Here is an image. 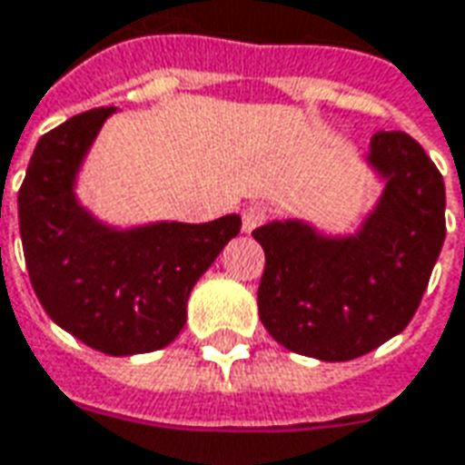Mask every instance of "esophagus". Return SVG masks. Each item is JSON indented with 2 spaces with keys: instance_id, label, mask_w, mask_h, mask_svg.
<instances>
[{
  "instance_id": "1",
  "label": "esophagus",
  "mask_w": 465,
  "mask_h": 465,
  "mask_svg": "<svg viewBox=\"0 0 465 465\" xmlns=\"http://www.w3.org/2000/svg\"><path fill=\"white\" fill-rule=\"evenodd\" d=\"M266 219H269V209H266V206H262V203H252V206H246V209L242 212L243 232L252 233L253 229H259Z\"/></svg>"
}]
</instances>
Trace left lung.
<instances>
[{"label":"left lung","mask_w":465,"mask_h":465,"mask_svg":"<svg viewBox=\"0 0 465 465\" xmlns=\"http://www.w3.org/2000/svg\"><path fill=\"white\" fill-rule=\"evenodd\" d=\"M366 162L386 186L356 233L299 219L253 232L266 253L259 316L293 353L359 359L409 326L429 286L446 239L443 176L406 132L373 134Z\"/></svg>","instance_id":"left-lung-1"}]
</instances>
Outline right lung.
Masks as SVG:
<instances>
[{"instance_id":"add662e5","label":"right lung","mask_w":465,"mask_h":465,"mask_svg":"<svg viewBox=\"0 0 465 465\" xmlns=\"http://www.w3.org/2000/svg\"><path fill=\"white\" fill-rule=\"evenodd\" d=\"M114 112L76 114L36 142L19 189V233L49 319L102 353L132 356L179 336L193 283L239 233L242 216L134 229L94 219L76 199V173Z\"/></svg>"}]
</instances>
